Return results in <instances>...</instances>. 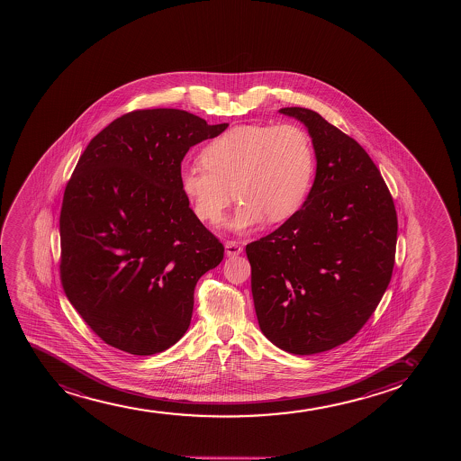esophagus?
<instances>
[{
  "label": "esophagus",
  "mask_w": 461,
  "mask_h": 461,
  "mask_svg": "<svg viewBox=\"0 0 461 461\" xmlns=\"http://www.w3.org/2000/svg\"><path fill=\"white\" fill-rule=\"evenodd\" d=\"M224 248H226V255L228 257H235V255H240L243 252V246L239 241H232V240L226 241Z\"/></svg>",
  "instance_id": "1"
}]
</instances>
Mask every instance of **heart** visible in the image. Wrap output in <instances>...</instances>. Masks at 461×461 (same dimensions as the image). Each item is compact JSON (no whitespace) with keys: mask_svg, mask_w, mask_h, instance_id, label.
Returning a JSON list of instances; mask_svg holds the SVG:
<instances>
[{"mask_svg":"<svg viewBox=\"0 0 461 461\" xmlns=\"http://www.w3.org/2000/svg\"><path fill=\"white\" fill-rule=\"evenodd\" d=\"M203 166L181 170L180 185L196 217L221 222L240 196L230 226L248 232L265 221L291 218L306 200L315 172L312 138L303 127L240 124L213 138Z\"/></svg>","mask_w":461,"mask_h":461,"instance_id":"heart-1","label":"heart"}]
</instances>
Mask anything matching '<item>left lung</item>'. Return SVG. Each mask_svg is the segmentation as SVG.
Here are the masks:
<instances>
[{
  "mask_svg": "<svg viewBox=\"0 0 461 461\" xmlns=\"http://www.w3.org/2000/svg\"><path fill=\"white\" fill-rule=\"evenodd\" d=\"M304 122L317 175L302 209L246 246L259 329L289 354L334 349L360 332L395 265L391 192L365 149L320 113L283 107Z\"/></svg>",
  "mask_w": 461,
  "mask_h": 461,
  "instance_id": "obj_1",
  "label": "left lung"
}]
</instances>
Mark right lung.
<instances>
[{
    "mask_svg": "<svg viewBox=\"0 0 461 461\" xmlns=\"http://www.w3.org/2000/svg\"><path fill=\"white\" fill-rule=\"evenodd\" d=\"M228 126L180 109L129 112L75 166L59 213V278L112 348L158 354L189 328L196 281L221 263L224 246L189 207L181 161Z\"/></svg>",
    "mask_w": 461,
    "mask_h": 461,
    "instance_id": "right-lung-1",
    "label": "right lung"
}]
</instances>
